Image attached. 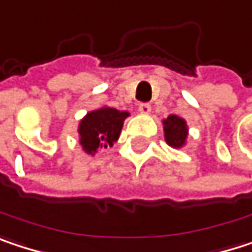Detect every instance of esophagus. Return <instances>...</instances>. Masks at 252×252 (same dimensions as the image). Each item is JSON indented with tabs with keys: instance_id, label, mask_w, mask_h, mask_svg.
<instances>
[{
	"instance_id": "obj_1",
	"label": "esophagus",
	"mask_w": 252,
	"mask_h": 252,
	"mask_svg": "<svg viewBox=\"0 0 252 252\" xmlns=\"http://www.w3.org/2000/svg\"><path fill=\"white\" fill-rule=\"evenodd\" d=\"M138 110H139V113L141 114H149L151 113V106L148 104V103H142V104H139V107H138Z\"/></svg>"
}]
</instances>
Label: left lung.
I'll list each match as a JSON object with an SVG mask.
<instances>
[{
    "mask_svg": "<svg viewBox=\"0 0 252 252\" xmlns=\"http://www.w3.org/2000/svg\"><path fill=\"white\" fill-rule=\"evenodd\" d=\"M164 126V138L165 142L174 148L180 149L187 143V136H189V126L187 122L177 116V114H170L167 119L162 120Z\"/></svg>",
    "mask_w": 252,
    "mask_h": 252,
    "instance_id": "8db88e82",
    "label": "left lung"
}]
</instances>
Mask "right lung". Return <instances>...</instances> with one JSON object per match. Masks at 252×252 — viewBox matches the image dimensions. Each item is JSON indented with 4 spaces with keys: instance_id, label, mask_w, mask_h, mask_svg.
Instances as JSON below:
<instances>
[{
    "instance_id": "add662e5",
    "label": "right lung",
    "mask_w": 252,
    "mask_h": 252,
    "mask_svg": "<svg viewBox=\"0 0 252 252\" xmlns=\"http://www.w3.org/2000/svg\"><path fill=\"white\" fill-rule=\"evenodd\" d=\"M129 111H120L109 106L88 111L78 125L79 145L88 155L111 148L120 136L123 123L129 117Z\"/></svg>"
}]
</instances>
